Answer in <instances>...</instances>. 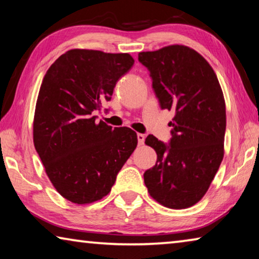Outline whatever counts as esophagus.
<instances>
[{
    "label": "esophagus",
    "mask_w": 259,
    "mask_h": 259,
    "mask_svg": "<svg viewBox=\"0 0 259 259\" xmlns=\"http://www.w3.org/2000/svg\"><path fill=\"white\" fill-rule=\"evenodd\" d=\"M137 139H138V144H139V145H143L144 142H145V135L137 134Z\"/></svg>",
    "instance_id": "obj_1"
}]
</instances>
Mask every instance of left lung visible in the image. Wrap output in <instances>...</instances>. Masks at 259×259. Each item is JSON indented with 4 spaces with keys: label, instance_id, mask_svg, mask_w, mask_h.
<instances>
[{
    "label": "left lung",
    "instance_id": "1",
    "mask_svg": "<svg viewBox=\"0 0 259 259\" xmlns=\"http://www.w3.org/2000/svg\"><path fill=\"white\" fill-rule=\"evenodd\" d=\"M138 60L150 72L160 107L175 113L169 143L153 135L145 139L157 159L144 182L164 207L188 208L202 199L224 156L223 91L208 61L188 47L140 52Z\"/></svg>",
    "mask_w": 259,
    "mask_h": 259
}]
</instances>
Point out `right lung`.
Wrapping results in <instances>:
<instances>
[{
  "mask_svg": "<svg viewBox=\"0 0 259 259\" xmlns=\"http://www.w3.org/2000/svg\"><path fill=\"white\" fill-rule=\"evenodd\" d=\"M134 63L129 54L74 49L61 55L43 78L34 146L52 185L71 202L91 203L107 195L137 146L134 130L112 129L94 116Z\"/></svg>",
  "mask_w": 259,
  "mask_h": 259,
  "instance_id": "1",
  "label": "right lung"
}]
</instances>
